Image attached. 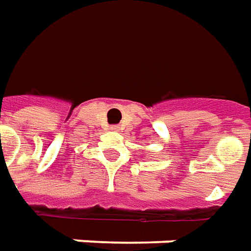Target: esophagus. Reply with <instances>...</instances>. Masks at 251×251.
<instances>
[{"label":"esophagus","mask_w":251,"mask_h":251,"mask_svg":"<svg viewBox=\"0 0 251 251\" xmlns=\"http://www.w3.org/2000/svg\"><path fill=\"white\" fill-rule=\"evenodd\" d=\"M118 129H120V127H118V126H117V125H113V126H111V130L117 131V130H118Z\"/></svg>","instance_id":"34e87169"}]
</instances>
